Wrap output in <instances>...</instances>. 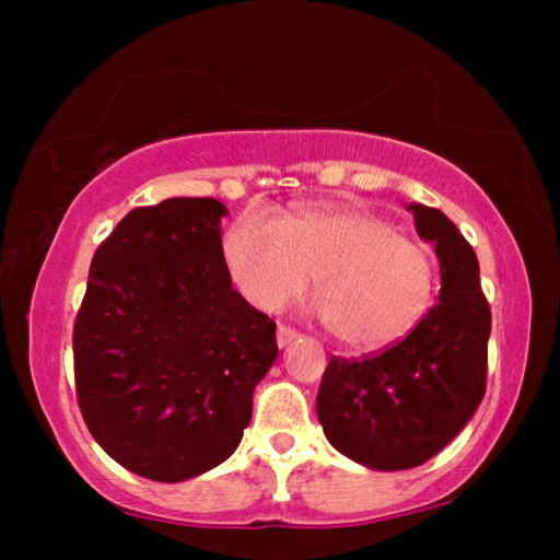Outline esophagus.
<instances>
[{
  "instance_id": "1",
  "label": "esophagus",
  "mask_w": 560,
  "mask_h": 560,
  "mask_svg": "<svg viewBox=\"0 0 560 560\" xmlns=\"http://www.w3.org/2000/svg\"><path fill=\"white\" fill-rule=\"evenodd\" d=\"M296 338H299L296 330H291L287 326H279V330H277V346L279 348H289Z\"/></svg>"
}]
</instances>
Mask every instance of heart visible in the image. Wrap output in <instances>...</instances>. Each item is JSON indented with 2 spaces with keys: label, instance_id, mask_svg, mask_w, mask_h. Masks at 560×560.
<instances>
[{
  "label": "heart",
  "instance_id": "heart-1",
  "mask_svg": "<svg viewBox=\"0 0 560 560\" xmlns=\"http://www.w3.org/2000/svg\"><path fill=\"white\" fill-rule=\"evenodd\" d=\"M222 259L234 287L261 311L296 301L316 273V316L360 353L410 336L438 291L432 254L422 244L343 202L301 205L281 220L244 212L222 236Z\"/></svg>",
  "mask_w": 560,
  "mask_h": 560
}]
</instances>
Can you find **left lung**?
<instances>
[{"mask_svg": "<svg viewBox=\"0 0 560 560\" xmlns=\"http://www.w3.org/2000/svg\"><path fill=\"white\" fill-rule=\"evenodd\" d=\"M407 210L440 259L438 303L385 353L330 360L316 397L326 440L377 471L412 469L434 457L471 420L487 390L491 314L477 254L447 214L417 202Z\"/></svg>", "mask_w": 560, "mask_h": 560, "instance_id": "left-lung-1", "label": "left lung"}]
</instances>
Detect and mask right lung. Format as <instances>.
Here are the masks:
<instances>
[{
  "label": "right lung",
  "mask_w": 560,
  "mask_h": 560,
  "mask_svg": "<svg viewBox=\"0 0 560 560\" xmlns=\"http://www.w3.org/2000/svg\"><path fill=\"white\" fill-rule=\"evenodd\" d=\"M214 197L138 207L93 254L73 328L75 393L103 452L185 481L240 447L277 324L234 291Z\"/></svg>",
  "instance_id": "add662e5"
}]
</instances>
